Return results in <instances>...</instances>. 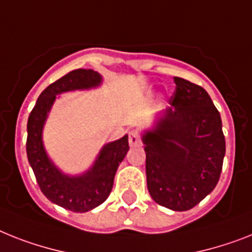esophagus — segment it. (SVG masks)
<instances>
[{"mask_svg":"<svg viewBox=\"0 0 252 252\" xmlns=\"http://www.w3.org/2000/svg\"><path fill=\"white\" fill-rule=\"evenodd\" d=\"M128 143H130L131 147H136V145L141 144V136L138 131H131L130 135H128Z\"/></svg>","mask_w":252,"mask_h":252,"instance_id":"obj_1","label":"esophagus"}]
</instances>
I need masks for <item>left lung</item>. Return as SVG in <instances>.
I'll list each match as a JSON object with an SVG mask.
<instances>
[{"label":"left lung","instance_id":"left-lung-1","mask_svg":"<svg viewBox=\"0 0 252 252\" xmlns=\"http://www.w3.org/2000/svg\"><path fill=\"white\" fill-rule=\"evenodd\" d=\"M175 91L155 131L143 136L149 194L158 205L187 211L219 182L225 138L219 111L203 87L174 77Z\"/></svg>","mask_w":252,"mask_h":252}]
</instances>
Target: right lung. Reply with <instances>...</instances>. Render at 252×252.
<instances>
[{
    "instance_id": "add662e5",
    "label": "right lung",
    "mask_w": 252,
    "mask_h": 252,
    "mask_svg": "<svg viewBox=\"0 0 252 252\" xmlns=\"http://www.w3.org/2000/svg\"><path fill=\"white\" fill-rule=\"evenodd\" d=\"M100 81V74L93 69L80 68L66 73L41 93L27 124V156L41 192L51 202L73 213H86L108 198L118 165L130 148L127 135L105 145L90 171L78 178H69L47 158L41 138L42 127L58 94L97 86Z\"/></svg>"
}]
</instances>
